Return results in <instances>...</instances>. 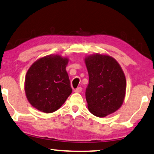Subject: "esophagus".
<instances>
[{
	"label": "esophagus",
	"mask_w": 154,
	"mask_h": 154,
	"mask_svg": "<svg viewBox=\"0 0 154 154\" xmlns=\"http://www.w3.org/2000/svg\"><path fill=\"white\" fill-rule=\"evenodd\" d=\"M82 87H78V88H76L74 90V92H75V93H80V92L82 91Z\"/></svg>",
	"instance_id": "1"
}]
</instances>
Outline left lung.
<instances>
[{
	"label": "left lung",
	"mask_w": 154,
	"mask_h": 154,
	"mask_svg": "<svg viewBox=\"0 0 154 154\" xmlns=\"http://www.w3.org/2000/svg\"><path fill=\"white\" fill-rule=\"evenodd\" d=\"M89 74L85 92L87 107L99 118L116 112L126 94V78L120 64L107 54H94L85 58Z\"/></svg>",
	"instance_id": "1"
}]
</instances>
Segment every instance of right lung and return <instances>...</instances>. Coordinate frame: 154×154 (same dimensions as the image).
<instances>
[{
  "instance_id": "1",
  "label": "right lung",
  "mask_w": 154,
  "mask_h": 154,
  "mask_svg": "<svg viewBox=\"0 0 154 154\" xmlns=\"http://www.w3.org/2000/svg\"><path fill=\"white\" fill-rule=\"evenodd\" d=\"M69 58L51 54L30 66L25 79V92L33 107L42 112H56L72 94L66 67Z\"/></svg>"
}]
</instances>
